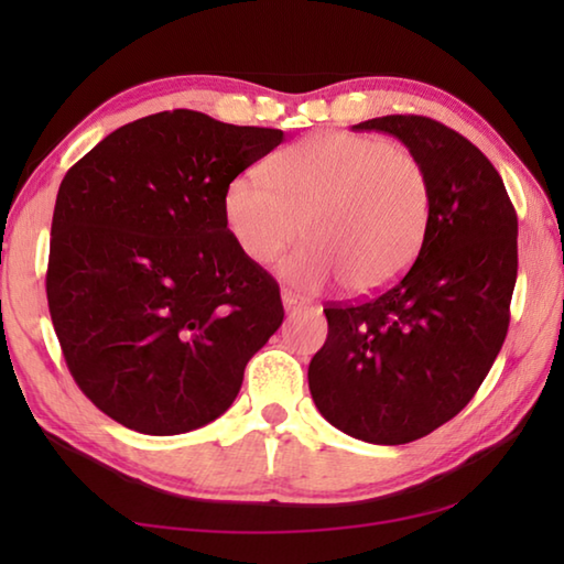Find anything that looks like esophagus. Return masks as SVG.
Listing matches in <instances>:
<instances>
[{
  "label": "esophagus",
  "instance_id": "esophagus-1",
  "mask_svg": "<svg viewBox=\"0 0 564 564\" xmlns=\"http://www.w3.org/2000/svg\"><path fill=\"white\" fill-rule=\"evenodd\" d=\"M281 301H283L285 313H293V311H299V308H303V305H305V301L301 299V295L289 291V289L281 291Z\"/></svg>",
  "mask_w": 564,
  "mask_h": 564
}]
</instances>
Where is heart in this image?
Listing matches in <instances>:
<instances>
[{"label": "heart", "mask_w": 564, "mask_h": 564, "mask_svg": "<svg viewBox=\"0 0 564 564\" xmlns=\"http://www.w3.org/2000/svg\"><path fill=\"white\" fill-rule=\"evenodd\" d=\"M431 191L420 161L386 139L316 133L275 154L269 184L234 176L224 221L248 261L265 265L308 236L281 263L285 281L318 291L336 273L352 293L386 289L423 243Z\"/></svg>", "instance_id": "b5f03b06"}]
</instances>
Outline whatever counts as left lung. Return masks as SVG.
<instances>
[{
    "label": "left lung",
    "mask_w": 564,
    "mask_h": 564,
    "mask_svg": "<svg viewBox=\"0 0 564 564\" xmlns=\"http://www.w3.org/2000/svg\"><path fill=\"white\" fill-rule=\"evenodd\" d=\"M403 141L431 212L410 271L376 299L323 308L328 338L308 366L321 415L350 437L403 445L470 403L508 336L518 214L498 171L460 133L413 113L356 123Z\"/></svg>",
    "instance_id": "8db88e82"
}]
</instances>
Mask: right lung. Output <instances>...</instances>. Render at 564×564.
Instances as JSON below:
<instances>
[{
    "label": "right lung",
    "instance_id": "right-lung-1",
    "mask_svg": "<svg viewBox=\"0 0 564 564\" xmlns=\"http://www.w3.org/2000/svg\"><path fill=\"white\" fill-rule=\"evenodd\" d=\"M283 141L202 111L111 131L56 194L46 301L76 386L144 435L224 415L283 323L279 285L224 221L234 176Z\"/></svg>",
    "mask_w": 564,
    "mask_h": 564
}]
</instances>
